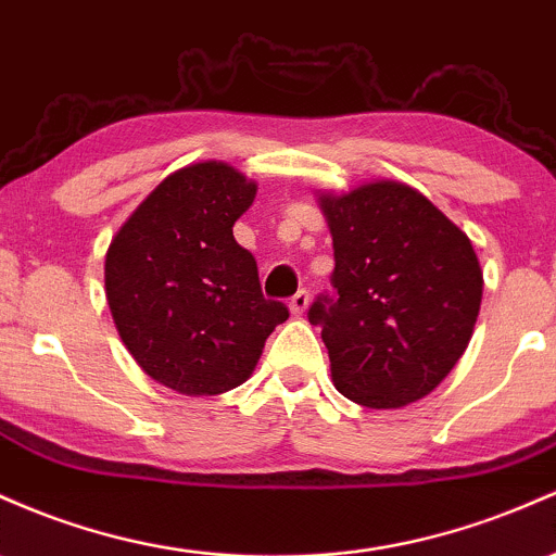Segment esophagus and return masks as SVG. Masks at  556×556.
<instances>
[{
  "mask_svg": "<svg viewBox=\"0 0 556 556\" xmlns=\"http://www.w3.org/2000/svg\"><path fill=\"white\" fill-rule=\"evenodd\" d=\"M308 311V292L301 290L290 298V314L292 316H303Z\"/></svg>",
  "mask_w": 556,
  "mask_h": 556,
  "instance_id": "1",
  "label": "esophagus"
}]
</instances>
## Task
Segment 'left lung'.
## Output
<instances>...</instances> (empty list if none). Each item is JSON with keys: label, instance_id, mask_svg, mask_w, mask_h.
I'll use <instances>...</instances> for the list:
<instances>
[{"label": "left lung", "instance_id": "left-lung-1", "mask_svg": "<svg viewBox=\"0 0 556 556\" xmlns=\"http://www.w3.org/2000/svg\"><path fill=\"white\" fill-rule=\"evenodd\" d=\"M334 248L338 298L308 311L321 325L332 382L367 408L425 399L456 367L483 301L469 237L422 192L375 179L319 192Z\"/></svg>", "mask_w": 556, "mask_h": 556}]
</instances>
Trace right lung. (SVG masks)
Wrapping results in <instances>:
<instances>
[{
	"label": "right lung",
	"mask_w": 556,
	"mask_h": 556,
	"mask_svg": "<svg viewBox=\"0 0 556 556\" xmlns=\"http://www.w3.org/2000/svg\"><path fill=\"white\" fill-rule=\"evenodd\" d=\"M258 185L222 161L174 170L121 224L105 253V295L121 340L144 375L181 395H218L253 375L274 327L237 218Z\"/></svg>",
	"instance_id": "right-lung-1"
}]
</instances>
